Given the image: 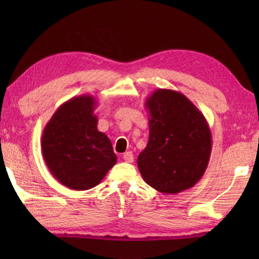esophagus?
<instances>
[{"instance_id": "esophagus-1", "label": "esophagus", "mask_w": 259, "mask_h": 259, "mask_svg": "<svg viewBox=\"0 0 259 259\" xmlns=\"http://www.w3.org/2000/svg\"><path fill=\"white\" fill-rule=\"evenodd\" d=\"M122 158H123V160H124L125 162H133V161H134V153L131 152V151L124 152Z\"/></svg>"}]
</instances>
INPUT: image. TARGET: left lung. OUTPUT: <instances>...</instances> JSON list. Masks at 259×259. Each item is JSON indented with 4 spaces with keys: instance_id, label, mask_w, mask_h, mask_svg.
Segmentation results:
<instances>
[{
    "instance_id": "obj_1",
    "label": "left lung",
    "mask_w": 259,
    "mask_h": 259,
    "mask_svg": "<svg viewBox=\"0 0 259 259\" xmlns=\"http://www.w3.org/2000/svg\"><path fill=\"white\" fill-rule=\"evenodd\" d=\"M149 140L137 163L146 183L162 194L194 187L205 174L212 138L206 118L183 93L157 89L147 98Z\"/></svg>"
}]
</instances>
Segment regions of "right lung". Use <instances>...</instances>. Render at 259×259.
Returning a JSON list of instances; mask_svg holds the SVG:
<instances>
[{
	"instance_id": "obj_1",
	"label": "right lung",
	"mask_w": 259,
	"mask_h": 259,
	"mask_svg": "<svg viewBox=\"0 0 259 259\" xmlns=\"http://www.w3.org/2000/svg\"><path fill=\"white\" fill-rule=\"evenodd\" d=\"M96 99L83 95L61 104L43 129V159L53 177L73 190L101 183L117 162L111 141L98 130Z\"/></svg>"
}]
</instances>
